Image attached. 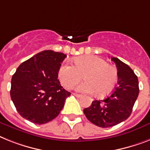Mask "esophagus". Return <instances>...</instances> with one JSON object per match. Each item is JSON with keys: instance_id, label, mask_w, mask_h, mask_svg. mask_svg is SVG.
<instances>
[{"instance_id": "esophagus-1", "label": "esophagus", "mask_w": 150, "mask_h": 150, "mask_svg": "<svg viewBox=\"0 0 150 150\" xmlns=\"http://www.w3.org/2000/svg\"><path fill=\"white\" fill-rule=\"evenodd\" d=\"M73 95L76 96V97H77V98H80V97H82V95L77 94V93H73Z\"/></svg>"}]
</instances>
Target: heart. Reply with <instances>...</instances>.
Instances as JSON below:
<instances>
[{
    "instance_id": "b5f03b06",
    "label": "heart",
    "mask_w": 150,
    "mask_h": 150,
    "mask_svg": "<svg viewBox=\"0 0 150 150\" xmlns=\"http://www.w3.org/2000/svg\"><path fill=\"white\" fill-rule=\"evenodd\" d=\"M74 67L64 64L59 69L58 76L65 87L72 89L81 80L86 81L77 86L76 90L83 93L94 92L97 96H104L114 88L117 80V70L107 65L105 60L96 56H83L76 58Z\"/></svg>"
}]
</instances>
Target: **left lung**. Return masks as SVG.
Returning a JSON list of instances; mask_svg holds the SVG:
<instances>
[{
	"mask_svg": "<svg viewBox=\"0 0 150 150\" xmlns=\"http://www.w3.org/2000/svg\"><path fill=\"white\" fill-rule=\"evenodd\" d=\"M117 68V86L103 100H94L83 112L97 127L107 128L126 120L130 116L139 95V82L133 70L117 57H111Z\"/></svg>",
	"mask_w": 150,
	"mask_h": 150,
	"instance_id": "left-lung-1",
	"label": "left lung"
}]
</instances>
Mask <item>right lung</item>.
Instances as JSON below:
<instances>
[{"mask_svg": "<svg viewBox=\"0 0 150 150\" xmlns=\"http://www.w3.org/2000/svg\"><path fill=\"white\" fill-rule=\"evenodd\" d=\"M66 54L48 50L22 63L11 80V97L22 117L44 124L57 117L70 92L58 80Z\"/></svg>", "mask_w": 150, "mask_h": 150, "instance_id": "1", "label": "right lung"}]
</instances>
